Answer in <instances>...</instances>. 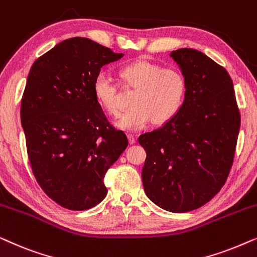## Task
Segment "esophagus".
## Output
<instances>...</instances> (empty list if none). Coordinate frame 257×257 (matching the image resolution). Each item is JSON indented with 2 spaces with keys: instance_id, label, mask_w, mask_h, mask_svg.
Segmentation results:
<instances>
[{
  "instance_id": "34e87169",
  "label": "esophagus",
  "mask_w": 257,
  "mask_h": 257,
  "mask_svg": "<svg viewBox=\"0 0 257 257\" xmlns=\"http://www.w3.org/2000/svg\"><path fill=\"white\" fill-rule=\"evenodd\" d=\"M127 138H128L130 144H135V143L137 142V137H136L135 135H133V133H128Z\"/></svg>"
}]
</instances>
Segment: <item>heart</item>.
Returning <instances> with one entry per match:
<instances>
[{
  "label": "heart",
  "mask_w": 257,
  "mask_h": 257,
  "mask_svg": "<svg viewBox=\"0 0 257 257\" xmlns=\"http://www.w3.org/2000/svg\"><path fill=\"white\" fill-rule=\"evenodd\" d=\"M120 77L135 87L133 107L117 120L118 127L126 131L145 128L151 121L164 124L173 118L184 105L187 80L180 70L163 68L147 59H137L120 69ZM97 103L111 115L120 113L117 101V85L107 72L97 73L92 84Z\"/></svg>",
  "instance_id": "1"
}]
</instances>
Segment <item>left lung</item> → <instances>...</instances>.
Masks as SVG:
<instances>
[{
    "instance_id": "left-lung-1",
    "label": "left lung",
    "mask_w": 257,
    "mask_h": 257,
    "mask_svg": "<svg viewBox=\"0 0 257 257\" xmlns=\"http://www.w3.org/2000/svg\"><path fill=\"white\" fill-rule=\"evenodd\" d=\"M187 80L180 110L144 133L143 185L160 208L186 213L205 205L226 182L240 131L233 80L227 70L194 49L172 51Z\"/></svg>"
}]
</instances>
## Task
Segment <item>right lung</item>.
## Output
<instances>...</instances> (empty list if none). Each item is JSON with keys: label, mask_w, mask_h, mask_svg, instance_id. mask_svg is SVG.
Here are the masks:
<instances>
[{"label": "right lung", "mask_w": 257, "mask_h": 257, "mask_svg": "<svg viewBox=\"0 0 257 257\" xmlns=\"http://www.w3.org/2000/svg\"><path fill=\"white\" fill-rule=\"evenodd\" d=\"M122 56L89 38L73 37L30 69L21 104L28 157L38 185L64 208L85 210L103 201L105 173L128 145L92 91L100 69Z\"/></svg>", "instance_id": "obj_1"}]
</instances>
